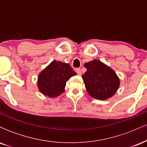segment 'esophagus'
<instances>
[{
	"label": "esophagus",
	"instance_id": "esophagus-1",
	"mask_svg": "<svg viewBox=\"0 0 147 147\" xmlns=\"http://www.w3.org/2000/svg\"><path fill=\"white\" fill-rule=\"evenodd\" d=\"M75 71L78 75H82V70H81L80 68H77L75 70Z\"/></svg>",
	"mask_w": 147,
	"mask_h": 147
}]
</instances>
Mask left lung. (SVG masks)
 I'll return each mask as SVG.
<instances>
[{"label":"left lung","mask_w":147,"mask_h":147,"mask_svg":"<svg viewBox=\"0 0 147 147\" xmlns=\"http://www.w3.org/2000/svg\"><path fill=\"white\" fill-rule=\"evenodd\" d=\"M86 72L82 75L88 95L99 100L113 97L116 93L120 81L115 72L101 61L93 59L84 63Z\"/></svg>","instance_id":"1"}]
</instances>
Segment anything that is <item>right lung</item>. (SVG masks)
Returning a JSON list of instances; mask_svg holds the SVG:
<instances>
[{
    "instance_id": "add662e5",
    "label": "right lung",
    "mask_w": 147,
    "mask_h": 147,
    "mask_svg": "<svg viewBox=\"0 0 147 147\" xmlns=\"http://www.w3.org/2000/svg\"><path fill=\"white\" fill-rule=\"evenodd\" d=\"M76 75L68 63L52 61L38 75L37 86L43 95L55 98L63 93L67 81Z\"/></svg>"
}]
</instances>
